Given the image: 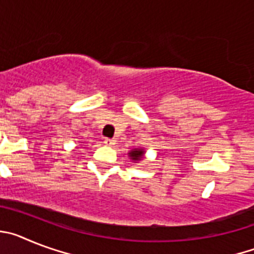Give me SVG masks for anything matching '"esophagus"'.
I'll use <instances>...</instances> for the list:
<instances>
[{"instance_id": "esophagus-1", "label": "esophagus", "mask_w": 254, "mask_h": 254, "mask_svg": "<svg viewBox=\"0 0 254 254\" xmlns=\"http://www.w3.org/2000/svg\"><path fill=\"white\" fill-rule=\"evenodd\" d=\"M104 143L107 146H114L116 145V140H113V138H105Z\"/></svg>"}]
</instances>
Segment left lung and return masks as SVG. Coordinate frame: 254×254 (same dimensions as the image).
<instances>
[{
  "label": "left lung",
  "mask_w": 254,
  "mask_h": 254,
  "mask_svg": "<svg viewBox=\"0 0 254 254\" xmlns=\"http://www.w3.org/2000/svg\"><path fill=\"white\" fill-rule=\"evenodd\" d=\"M145 156V150L142 147H136V149H132L131 151H128V158L131 159L133 163H138L141 161Z\"/></svg>",
  "instance_id": "1"
}]
</instances>
